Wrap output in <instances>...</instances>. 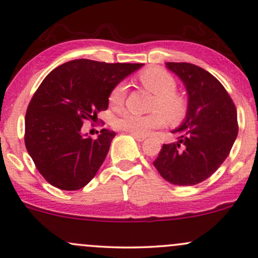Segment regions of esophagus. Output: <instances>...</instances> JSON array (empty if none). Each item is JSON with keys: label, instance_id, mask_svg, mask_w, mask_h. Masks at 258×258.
Returning <instances> with one entry per match:
<instances>
[{"label": "esophagus", "instance_id": "obj_1", "mask_svg": "<svg viewBox=\"0 0 258 258\" xmlns=\"http://www.w3.org/2000/svg\"><path fill=\"white\" fill-rule=\"evenodd\" d=\"M134 138H135L136 141L138 142H143L145 140V136H141V135H136V134H130Z\"/></svg>", "mask_w": 258, "mask_h": 258}]
</instances>
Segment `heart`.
Returning <instances> with one entry per match:
<instances>
[{"label":"heart","instance_id":"b5f03b06","mask_svg":"<svg viewBox=\"0 0 258 258\" xmlns=\"http://www.w3.org/2000/svg\"><path fill=\"white\" fill-rule=\"evenodd\" d=\"M140 81L145 88L155 94L150 115H138L125 111L115 120L117 129L136 135L147 136L151 130L162 128L167 117L170 122H180L187 111V102L178 93L175 79L160 67H151L140 74ZM126 86L124 83L117 84L111 89L109 103L113 108H121L125 101Z\"/></svg>","mask_w":258,"mask_h":258}]
</instances>
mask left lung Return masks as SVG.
Segmentation results:
<instances>
[{
	"label": "left lung",
	"instance_id": "left-lung-1",
	"mask_svg": "<svg viewBox=\"0 0 258 258\" xmlns=\"http://www.w3.org/2000/svg\"><path fill=\"white\" fill-rule=\"evenodd\" d=\"M185 85L187 111L172 134L177 142L163 144L154 165L166 181L193 186L206 180L225 162L237 137L233 100L210 72L188 62H166Z\"/></svg>",
	"mask_w": 258,
	"mask_h": 258
}]
</instances>
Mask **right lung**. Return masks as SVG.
Returning <instances> with one entry per match:
<instances>
[{
    "instance_id": "obj_1",
    "label": "right lung",
    "mask_w": 258,
    "mask_h": 258,
    "mask_svg": "<svg viewBox=\"0 0 258 258\" xmlns=\"http://www.w3.org/2000/svg\"><path fill=\"white\" fill-rule=\"evenodd\" d=\"M143 64H108L76 59L51 71L25 114L24 142L39 173L64 191L83 188L95 177L115 133L96 140L81 133L85 120L98 118L120 81Z\"/></svg>"
}]
</instances>
